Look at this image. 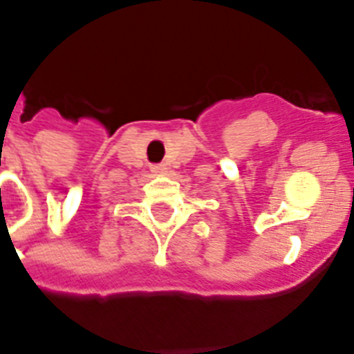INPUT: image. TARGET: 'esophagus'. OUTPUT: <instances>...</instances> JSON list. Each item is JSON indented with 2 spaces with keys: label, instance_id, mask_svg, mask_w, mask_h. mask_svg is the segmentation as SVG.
Returning a JSON list of instances; mask_svg holds the SVG:
<instances>
[{
  "label": "esophagus",
  "instance_id": "obj_1",
  "mask_svg": "<svg viewBox=\"0 0 354 354\" xmlns=\"http://www.w3.org/2000/svg\"><path fill=\"white\" fill-rule=\"evenodd\" d=\"M152 172H158V174H165L167 172V167L165 165H152Z\"/></svg>",
  "mask_w": 354,
  "mask_h": 354
}]
</instances>
